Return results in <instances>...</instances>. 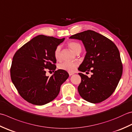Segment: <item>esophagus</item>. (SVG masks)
I'll list each match as a JSON object with an SVG mask.
<instances>
[{
  "mask_svg": "<svg viewBox=\"0 0 132 132\" xmlns=\"http://www.w3.org/2000/svg\"><path fill=\"white\" fill-rule=\"evenodd\" d=\"M74 73H71V72H69V76H72V75H73Z\"/></svg>",
  "mask_w": 132,
  "mask_h": 132,
  "instance_id": "34e87169",
  "label": "esophagus"
}]
</instances>
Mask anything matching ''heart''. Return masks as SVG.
Masks as SVG:
<instances>
[{
  "mask_svg": "<svg viewBox=\"0 0 132 132\" xmlns=\"http://www.w3.org/2000/svg\"><path fill=\"white\" fill-rule=\"evenodd\" d=\"M68 47L71 49L73 53L75 54L77 53L79 51H81V46L80 44L75 41H71L68 44ZM60 50H61V46H58L54 51V57L56 60H59V55H60ZM78 66V62H64L60 63L58 65L59 69L61 70H64L68 72H71L73 73Z\"/></svg>",
  "mask_w": 132,
  "mask_h": 132,
  "instance_id": "b5f03b06",
  "label": "heart"
}]
</instances>
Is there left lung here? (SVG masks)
Instances as JSON below:
<instances>
[{"label": "left lung", "mask_w": 132, "mask_h": 132, "mask_svg": "<svg viewBox=\"0 0 132 132\" xmlns=\"http://www.w3.org/2000/svg\"><path fill=\"white\" fill-rule=\"evenodd\" d=\"M70 38L81 40L87 52L78 70L86 74L92 73L90 78L78 73L81 77L78 87L79 95L93 104L104 101L115 91L122 74L117 47L109 39L93 30L76 34Z\"/></svg>", "instance_id": "8db88e82"}]
</instances>
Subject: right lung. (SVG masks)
Wrapping results in <instances>:
<instances>
[{
    "mask_svg": "<svg viewBox=\"0 0 132 132\" xmlns=\"http://www.w3.org/2000/svg\"><path fill=\"white\" fill-rule=\"evenodd\" d=\"M64 40L39 35L18 49L12 58L10 75L20 96L28 102L43 105L57 97L61 85L68 78L66 71H55V48ZM47 70L55 71L50 77Z\"/></svg>",
    "mask_w": 132,
    "mask_h": 132,
    "instance_id": "add662e5",
    "label": "right lung"
}]
</instances>
